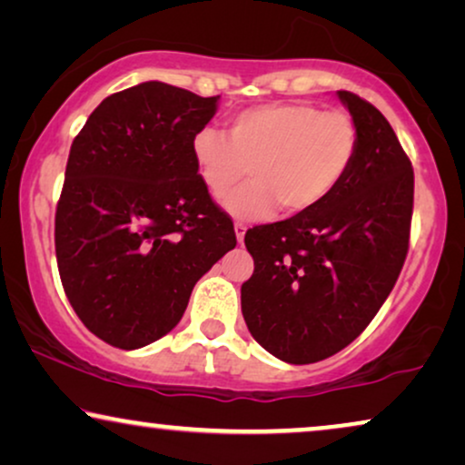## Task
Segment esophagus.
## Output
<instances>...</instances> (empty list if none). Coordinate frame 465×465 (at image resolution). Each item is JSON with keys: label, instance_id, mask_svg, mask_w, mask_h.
<instances>
[{"label": "esophagus", "instance_id": "1", "mask_svg": "<svg viewBox=\"0 0 465 465\" xmlns=\"http://www.w3.org/2000/svg\"><path fill=\"white\" fill-rule=\"evenodd\" d=\"M245 224H241V222H237V224H234V234H237V241L239 243H243V239H245Z\"/></svg>", "mask_w": 465, "mask_h": 465}]
</instances>
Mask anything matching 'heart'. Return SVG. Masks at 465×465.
I'll use <instances>...</instances> for the list:
<instances>
[{"mask_svg": "<svg viewBox=\"0 0 465 465\" xmlns=\"http://www.w3.org/2000/svg\"><path fill=\"white\" fill-rule=\"evenodd\" d=\"M360 133L345 112L311 104H264L228 120V135L203 126L190 152L203 186L224 199L250 171L253 180L226 201L228 213L262 220L275 207L301 213L330 196L358 154Z\"/></svg>", "mask_w": 465, "mask_h": 465, "instance_id": "b5f03b06", "label": "heart"}]
</instances>
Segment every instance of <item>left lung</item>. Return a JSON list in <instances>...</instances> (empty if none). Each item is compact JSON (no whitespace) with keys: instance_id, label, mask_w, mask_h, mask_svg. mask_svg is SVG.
<instances>
[{"instance_id":"1","label":"left lung","mask_w":465,"mask_h":465,"mask_svg":"<svg viewBox=\"0 0 465 465\" xmlns=\"http://www.w3.org/2000/svg\"><path fill=\"white\" fill-rule=\"evenodd\" d=\"M358 124V154L320 205L253 226V275L241 311L253 339L288 364H313L358 339L402 271L415 175L391 124L358 94L339 91Z\"/></svg>"}]
</instances>
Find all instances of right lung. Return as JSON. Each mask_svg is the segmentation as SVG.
Instances as JSON below:
<instances>
[{
  "mask_svg": "<svg viewBox=\"0 0 465 465\" xmlns=\"http://www.w3.org/2000/svg\"><path fill=\"white\" fill-rule=\"evenodd\" d=\"M218 101L142 82L101 101L74 139L56 264L82 323L112 347L131 351L171 332L194 283L237 245L190 152Z\"/></svg>",
  "mask_w": 465,
  "mask_h": 465,
  "instance_id": "right-lung-1",
  "label": "right lung"
}]
</instances>
